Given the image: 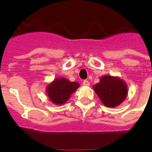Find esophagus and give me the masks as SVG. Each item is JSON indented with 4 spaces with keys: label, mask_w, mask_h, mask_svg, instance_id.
<instances>
[{
    "label": "esophagus",
    "mask_w": 152,
    "mask_h": 152,
    "mask_svg": "<svg viewBox=\"0 0 152 152\" xmlns=\"http://www.w3.org/2000/svg\"><path fill=\"white\" fill-rule=\"evenodd\" d=\"M83 86H89V85H90V83H89L88 80H83Z\"/></svg>",
    "instance_id": "34e87169"
}]
</instances>
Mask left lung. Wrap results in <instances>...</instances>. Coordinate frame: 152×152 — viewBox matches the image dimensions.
Instances as JSON below:
<instances>
[{
  "label": "left lung",
  "mask_w": 152,
  "mask_h": 152,
  "mask_svg": "<svg viewBox=\"0 0 152 152\" xmlns=\"http://www.w3.org/2000/svg\"><path fill=\"white\" fill-rule=\"evenodd\" d=\"M99 83L93 86L101 102L107 107H116L125 101L128 95V87L118 76L106 75L100 77Z\"/></svg>",
  "instance_id": "obj_1"
}]
</instances>
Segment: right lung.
Listing matches in <instances>:
<instances>
[{
	"label": "right lung",
	"mask_w": 152,
	"mask_h": 152,
	"mask_svg": "<svg viewBox=\"0 0 152 152\" xmlns=\"http://www.w3.org/2000/svg\"><path fill=\"white\" fill-rule=\"evenodd\" d=\"M80 87L78 82H71L68 79H54V80L49 83L46 91L49 99L56 105H63L69 99L72 94H73Z\"/></svg>",
	"instance_id": "obj_1"
}]
</instances>
